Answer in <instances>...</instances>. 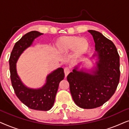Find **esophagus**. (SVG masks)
Here are the masks:
<instances>
[{
    "label": "esophagus",
    "instance_id": "34e87169",
    "mask_svg": "<svg viewBox=\"0 0 129 129\" xmlns=\"http://www.w3.org/2000/svg\"><path fill=\"white\" fill-rule=\"evenodd\" d=\"M64 74H65V77H67V76H68L70 72V68H68V67H67V68H65L64 69Z\"/></svg>",
    "mask_w": 129,
    "mask_h": 129
}]
</instances>
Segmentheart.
Here are the masks:
<instances>
[{
    "label": "heart",
    "instance_id": "b5f03b06",
    "mask_svg": "<svg viewBox=\"0 0 129 129\" xmlns=\"http://www.w3.org/2000/svg\"><path fill=\"white\" fill-rule=\"evenodd\" d=\"M56 49L60 53H66L73 49L75 56H79L85 53L89 47V43L85 38L78 36H63L57 40Z\"/></svg>",
    "mask_w": 129,
    "mask_h": 129
}]
</instances>
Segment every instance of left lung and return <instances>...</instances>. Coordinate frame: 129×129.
<instances>
[{
    "instance_id": "obj_1",
    "label": "left lung",
    "mask_w": 129,
    "mask_h": 129,
    "mask_svg": "<svg viewBox=\"0 0 129 129\" xmlns=\"http://www.w3.org/2000/svg\"><path fill=\"white\" fill-rule=\"evenodd\" d=\"M99 60L94 75L76 69L67 80L75 103L83 109L100 107L110 99L120 80V57L114 43L98 31L90 30Z\"/></svg>"
}]
</instances>
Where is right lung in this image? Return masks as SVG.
I'll return each instance as SVG.
<instances>
[{
    "mask_svg": "<svg viewBox=\"0 0 129 129\" xmlns=\"http://www.w3.org/2000/svg\"><path fill=\"white\" fill-rule=\"evenodd\" d=\"M43 33L31 31L24 35L14 46L9 58L10 79L16 96L24 105L33 110L47 111L54 103L59 83L64 79L63 68H59L50 74L47 77L45 85L40 89L34 90L25 87L17 75L16 63L24 50L30 46L37 37Z\"/></svg>",
    "mask_w": 129,
    "mask_h": 129,
    "instance_id": "add662e5",
    "label": "right lung"
}]
</instances>
